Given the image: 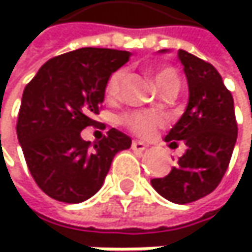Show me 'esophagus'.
Returning a JSON list of instances; mask_svg holds the SVG:
<instances>
[{"label":"esophagus","mask_w":252,"mask_h":252,"mask_svg":"<svg viewBox=\"0 0 252 252\" xmlns=\"http://www.w3.org/2000/svg\"><path fill=\"white\" fill-rule=\"evenodd\" d=\"M158 116H160V118H161V115H158Z\"/></svg>","instance_id":"34e87169"}]
</instances>
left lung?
<instances>
[{
	"instance_id": "1",
	"label": "left lung",
	"mask_w": 252,
	"mask_h": 252,
	"mask_svg": "<svg viewBox=\"0 0 252 252\" xmlns=\"http://www.w3.org/2000/svg\"><path fill=\"white\" fill-rule=\"evenodd\" d=\"M127 51L80 48L48 60L25 86L18 139L36 185L53 199L78 204L102 186L116 153L131 139L94 118L102 110L110 75L128 62ZM94 127V137L81 131Z\"/></svg>"
}]
</instances>
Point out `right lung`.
Here are the masks:
<instances>
[{"label":"right lung","instance_id":"add662e5","mask_svg":"<svg viewBox=\"0 0 252 252\" xmlns=\"http://www.w3.org/2000/svg\"><path fill=\"white\" fill-rule=\"evenodd\" d=\"M178 57L189 81V102L166 142L185 140L186 148L177 166L151 185L163 198L188 204L218 188L230 164L237 122L233 96L215 67L186 51Z\"/></svg>","mask_w":252,"mask_h":252}]
</instances>
